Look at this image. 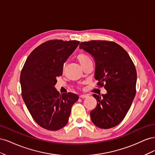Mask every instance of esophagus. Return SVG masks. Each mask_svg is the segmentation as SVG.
<instances>
[{
  "mask_svg": "<svg viewBox=\"0 0 155 155\" xmlns=\"http://www.w3.org/2000/svg\"><path fill=\"white\" fill-rule=\"evenodd\" d=\"M88 96L87 95V94H81V95H80L79 96V97H81V98H86V97H87Z\"/></svg>",
  "mask_w": 155,
  "mask_h": 155,
  "instance_id": "1",
  "label": "esophagus"
}]
</instances>
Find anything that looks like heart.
<instances>
[{"mask_svg": "<svg viewBox=\"0 0 155 155\" xmlns=\"http://www.w3.org/2000/svg\"><path fill=\"white\" fill-rule=\"evenodd\" d=\"M77 59L79 61V62L80 63V64H81L82 67L85 66V65L86 64H87L88 63L92 61L91 59H90V58H89L87 55H86L85 54H84V53L79 54L77 55Z\"/></svg>", "mask_w": 155, "mask_h": 155, "instance_id": "b5f03b06", "label": "heart"}]
</instances>
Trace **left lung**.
<instances>
[{
	"mask_svg": "<svg viewBox=\"0 0 155 155\" xmlns=\"http://www.w3.org/2000/svg\"><path fill=\"white\" fill-rule=\"evenodd\" d=\"M80 49L91 54L96 62L97 85L104 87L102 97L94 94L97 105L91 112L97 127L109 129L125 117L136 94L137 70L128 53L120 45L108 41L81 42Z\"/></svg>",
	"mask_w": 155,
	"mask_h": 155,
	"instance_id": "obj_1",
	"label": "left lung"
}]
</instances>
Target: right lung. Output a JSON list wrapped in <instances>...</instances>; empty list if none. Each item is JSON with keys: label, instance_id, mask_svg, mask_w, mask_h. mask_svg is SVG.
<instances>
[{"label": "right lung", "instance_id": "add662e5", "mask_svg": "<svg viewBox=\"0 0 155 155\" xmlns=\"http://www.w3.org/2000/svg\"><path fill=\"white\" fill-rule=\"evenodd\" d=\"M79 43L75 40L46 41L31 51L22 69L23 100L33 119L45 129L63 128L79 98L71 92L59 94L54 85L63 74L64 63Z\"/></svg>", "mask_w": 155, "mask_h": 155}]
</instances>
